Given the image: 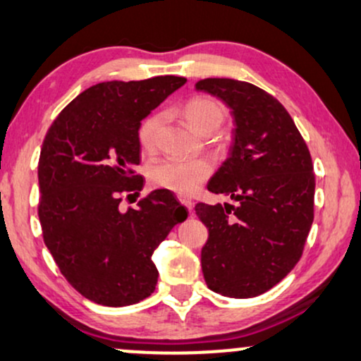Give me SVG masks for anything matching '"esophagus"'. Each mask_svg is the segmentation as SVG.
I'll return each instance as SVG.
<instances>
[{
    "instance_id": "esophagus-1",
    "label": "esophagus",
    "mask_w": 361,
    "mask_h": 361,
    "mask_svg": "<svg viewBox=\"0 0 361 361\" xmlns=\"http://www.w3.org/2000/svg\"><path fill=\"white\" fill-rule=\"evenodd\" d=\"M178 202H180L181 204H185V207L188 208L190 212H191V209H193V202H191V200L188 198V196H185V195H178Z\"/></svg>"
}]
</instances>
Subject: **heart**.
<instances>
[{"label": "heart", "instance_id": "b5f03b06", "mask_svg": "<svg viewBox=\"0 0 361 361\" xmlns=\"http://www.w3.org/2000/svg\"><path fill=\"white\" fill-rule=\"evenodd\" d=\"M183 116L195 131L204 135L207 131H216L220 128L225 118V109L214 98L195 97L185 103ZM161 120L163 116L154 113L141 123L138 130L141 148H154ZM209 175H212V165L207 159H165L154 165L149 173L153 185L176 193H193Z\"/></svg>", "mask_w": 361, "mask_h": 361}]
</instances>
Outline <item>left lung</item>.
<instances>
[{
  "label": "left lung",
  "instance_id": "8db88e82",
  "mask_svg": "<svg viewBox=\"0 0 361 361\" xmlns=\"http://www.w3.org/2000/svg\"><path fill=\"white\" fill-rule=\"evenodd\" d=\"M235 120L230 154L208 181L236 204L198 203L208 228L202 270L208 288L230 298L268 291L293 270L313 223L314 175L308 147L283 104L258 86L207 78Z\"/></svg>",
  "mask_w": 361,
  "mask_h": 361
}]
</instances>
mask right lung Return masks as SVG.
Segmentation results:
<instances>
[{
    "instance_id": "obj_1",
    "label": "right lung",
    "mask_w": 361,
    "mask_h": 361,
    "mask_svg": "<svg viewBox=\"0 0 361 361\" xmlns=\"http://www.w3.org/2000/svg\"><path fill=\"white\" fill-rule=\"evenodd\" d=\"M185 83L181 76L104 81L49 126L38 163L41 230L59 271L91 302L126 307L152 295L154 250L188 216L168 190L120 208L123 195L143 188L133 171L141 120Z\"/></svg>"
}]
</instances>
